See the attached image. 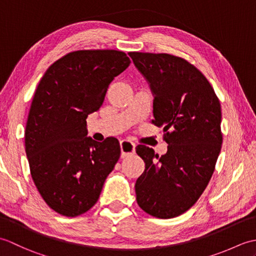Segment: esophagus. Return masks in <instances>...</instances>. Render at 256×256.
Wrapping results in <instances>:
<instances>
[{"mask_svg":"<svg viewBox=\"0 0 256 256\" xmlns=\"http://www.w3.org/2000/svg\"><path fill=\"white\" fill-rule=\"evenodd\" d=\"M120 146H121V156L123 157H128L132 154L135 153V144L130 142L128 140H123L120 143Z\"/></svg>","mask_w":256,"mask_h":256,"instance_id":"obj_1","label":"esophagus"}]
</instances>
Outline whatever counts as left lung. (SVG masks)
Instances as JSON below:
<instances>
[{
  "label": "left lung",
  "instance_id": "1",
  "mask_svg": "<svg viewBox=\"0 0 256 256\" xmlns=\"http://www.w3.org/2000/svg\"><path fill=\"white\" fill-rule=\"evenodd\" d=\"M154 96L152 123L164 126L160 157L138 145L145 170L135 184L138 204L160 219L182 214L208 186L221 150V106L194 64L170 54L128 52Z\"/></svg>",
  "mask_w": 256,
  "mask_h": 256
}]
</instances>
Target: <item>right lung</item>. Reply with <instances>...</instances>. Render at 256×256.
I'll return each instance as SVG.
<instances>
[{"label":"right lung","mask_w":256,"mask_h":256,"mask_svg":"<svg viewBox=\"0 0 256 256\" xmlns=\"http://www.w3.org/2000/svg\"><path fill=\"white\" fill-rule=\"evenodd\" d=\"M130 64L120 50L72 52L54 62L37 86L25 150L36 188L59 214L72 218L91 209L120 158L116 138L99 143L86 136V118Z\"/></svg>","instance_id":"right-lung-1"}]
</instances>
